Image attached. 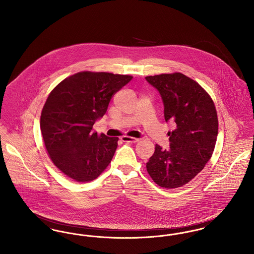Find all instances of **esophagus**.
<instances>
[{"mask_svg":"<svg viewBox=\"0 0 254 254\" xmlns=\"http://www.w3.org/2000/svg\"><path fill=\"white\" fill-rule=\"evenodd\" d=\"M123 142H127V143H136L138 142L137 138H133V137H128V136H124L121 138Z\"/></svg>","mask_w":254,"mask_h":254,"instance_id":"esophagus-1","label":"esophagus"}]
</instances>
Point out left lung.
Wrapping results in <instances>:
<instances>
[{
	"label": "left lung",
	"instance_id": "obj_1",
	"mask_svg": "<svg viewBox=\"0 0 254 254\" xmlns=\"http://www.w3.org/2000/svg\"><path fill=\"white\" fill-rule=\"evenodd\" d=\"M160 93L169 131V147L155 145L146 169L158 186L180 188L193 179L211 157L218 134L217 112L205 89L182 73L147 76Z\"/></svg>",
	"mask_w": 254,
	"mask_h": 254
}]
</instances>
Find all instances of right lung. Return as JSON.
Listing matches in <instances>:
<instances>
[{"instance_id":"obj_1","label":"right lung","mask_w":254,"mask_h":254,"mask_svg":"<svg viewBox=\"0 0 254 254\" xmlns=\"http://www.w3.org/2000/svg\"><path fill=\"white\" fill-rule=\"evenodd\" d=\"M131 79L85 71L67 77L50 92L41 115V132L50 159L66 176L92 181L109 166L119 138L99 136L92 127L107 112L112 95Z\"/></svg>"}]
</instances>
